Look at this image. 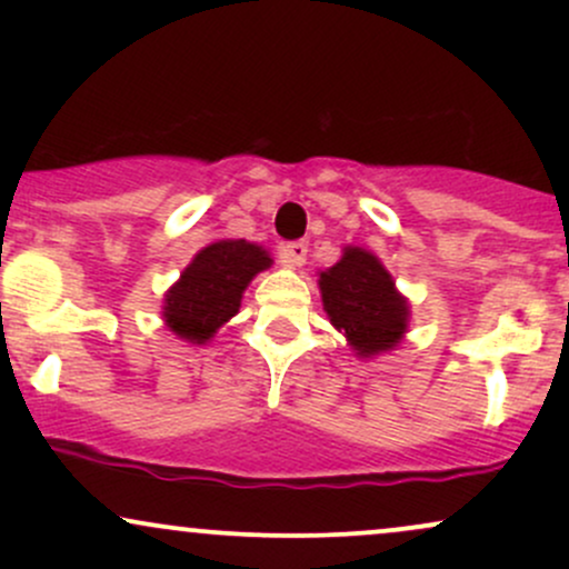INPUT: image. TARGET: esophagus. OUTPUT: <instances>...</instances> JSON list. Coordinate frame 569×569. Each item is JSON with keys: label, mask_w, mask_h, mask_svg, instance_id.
<instances>
[{"label": "esophagus", "mask_w": 569, "mask_h": 569, "mask_svg": "<svg viewBox=\"0 0 569 569\" xmlns=\"http://www.w3.org/2000/svg\"><path fill=\"white\" fill-rule=\"evenodd\" d=\"M280 259H283V264L293 267V270H297V267H302L307 262V243H305V240H293V243L280 246Z\"/></svg>", "instance_id": "1"}]
</instances>
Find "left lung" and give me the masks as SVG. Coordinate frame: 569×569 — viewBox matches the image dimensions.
I'll return each mask as SVG.
<instances>
[{
  "label": "left lung",
  "instance_id": "1",
  "mask_svg": "<svg viewBox=\"0 0 569 569\" xmlns=\"http://www.w3.org/2000/svg\"><path fill=\"white\" fill-rule=\"evenodd\" d=\"M318 289L331 326L363 361L396 350L407 337L409 299L369 248L345 246L337 264L318 270Z\"/></svg>",
  "mask_w": 569,
  "mask_h": 569
}]
</instances>
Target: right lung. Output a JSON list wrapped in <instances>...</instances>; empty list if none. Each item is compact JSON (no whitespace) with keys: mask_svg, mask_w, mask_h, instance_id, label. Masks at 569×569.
Here are the masks:
<instances>
[{"mask_svg":"<svg viewBox=\"0 0 569 569\" xmlns=\"http://www.w3.org/2000/svg\"><path fill=\"white\" fill-rule=\"evenodd\" d=\"M270 267V251L251 240L208 243L166 291L162 323L181 342L208 345L221 326L238 316L248 283Z\"/></svg>","mask_w":569,"mask_h":569,"instance_id":"add662e5","label":"right lung"}]
</instances>
